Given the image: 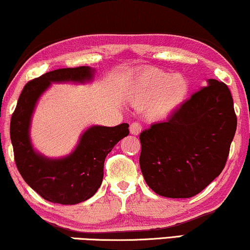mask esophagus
Segmentation results:
<instances>
[{
    "mask_svg": "<svg viewBox=\"0 0 250 250\" xmlns=\"http://www.w3.org/2000/svg\"><path fill=\"white\" fill-rule=\"evenodd\" d=\"M142 129L143 126L138 122H133V124L130 125V133L131 135H135V136H138L140 132H142Z\"/></svg>",
    "mask_w": 250,
    "mask_h": 250,
    "instance_id": "34e87169",
    "label": "esophagus"
}]
</instances>
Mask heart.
Segmentation results:
<instances>
[{
	"instance_id": "1",
	"label": "heart",
	"mask_w": 250,
	"mask_h": 250,
	"mask_svg": "<svg viewBox=\"0 0 250 250\" xmlns=\"http://www.w3.org/2000/svg\"><path fill=\"white\" fill-rule=\"evenodd\" d=\"M187 79L179 73L168 76L159 69H149L137 77L130 91V102L136 107H146L150 120L170 117L188 95Z\"/></svg>"
}]
</instances>
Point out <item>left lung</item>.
I'll return each mask as SVG.
<instances>
[{
  "label": "left lung",
  "mask_w": 250,
  "mask_h": 250,
  "mask_svg": "<svg viewBox=\"0 0 250 250\" xmlns=\"http://www.w3.org/2000/svg\"><path fill=\"white\" fill-rule=\"evenodd\" d=\"M207 83L167 121L140 133V170L157 195L190 198L226 167L237 129L233 100L224 83Z\"/></svg>",
  "instance_id": "1"
}]
</instances>
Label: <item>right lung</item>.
I'll list each match as a JSON object with an SVG mask.
<instances>
[{
	"mask_svg": "<svg viewBox=\"0 0 250 250\" xmlns=\"http://www.w3.org/2000/svg\"><path fill=\"white\" fill-rule=\"evenodd\" d=\"M89 66L58 69L26 83L10 124V137L17 167L26 184L51 203L75 205L85 202L101 187L104 161L113 147L129 135L128 124L93 125L83 133L70 155L47 159L33 148L30 120L38 98L52 83H85L93 79Z\"/></svg>",
	"mask_w": 250,
	"mask_h": 250,
	"instance_id": "1",
	"label": "right lung"
}]
</instances>
